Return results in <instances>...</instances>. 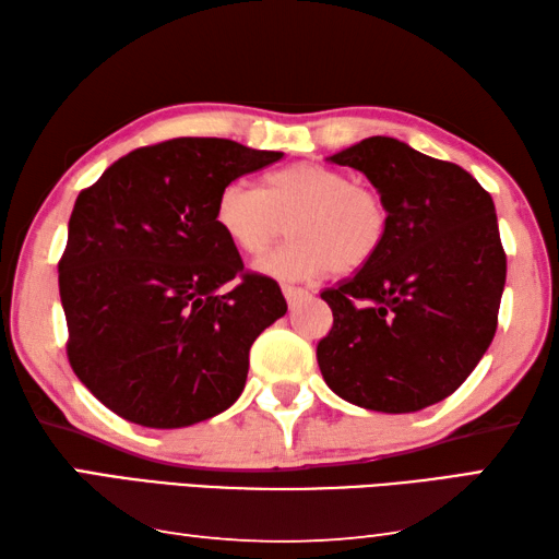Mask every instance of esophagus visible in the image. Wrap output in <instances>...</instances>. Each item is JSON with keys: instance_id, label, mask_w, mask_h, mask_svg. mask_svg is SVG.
Here are the masks:
<instances>
[{"instance_id": "34e87169", "label": "esophagus", "mask_w": 559, "mask_h": 559, "mask_svg": "<svg viewBox=\"0 0 559 559\" xmlns=\"http://www.w3.org/2000/svg\"><path fill=\"white\" fill-rule=\"evenodd\" d=\"M283 296H286V300H288V306L290 308H298L302 300H308L312 293L310 290H306V288H296V286H283Z\"/></svg>"}]
</instances>
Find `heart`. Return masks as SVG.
<instances>
[{
  "label": "heart",
  "mask_w": 559,
  "mask_h": 559,
  "mask_svg": "<svg viewBox=\"0 0 559 559\" xmlns=\"http://www.w3.org/2000/svg\"><path fill=\"white\" fill-rule=\"evenodd\" d=\"M215 222L249 257L266 253L286 231V247L259 261V271L281 281H306L324 271L352 273L377 257L389 231V212L369 186L320 164L273 170L261 190L235 180L219 190Z\"/></svg>",
  "instance_id": "b5f03b06"
}]
</instances>
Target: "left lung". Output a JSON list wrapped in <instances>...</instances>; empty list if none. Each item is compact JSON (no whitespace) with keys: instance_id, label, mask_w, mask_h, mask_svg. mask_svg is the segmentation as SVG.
Returning <instances> with one entry per match:
<instances>
[{"instance_id":"1","label":"left lung","mask_w":559,"mask_h":559,"mask_svg":"<svg viewBox=\"0 0 559 559\" xmlns=\"http://www.w3.org/2000/svg\"><path fill=\"white\" fill-rule=\"evenodd\" d=\"M328 160L367 176L389 231L367 266L322 293L334 318L318 344L322 379L359 408L423 411L460 389L493 340L506 286L493 200L464 168L391 136Z\"/></svg>"}]
</instances>
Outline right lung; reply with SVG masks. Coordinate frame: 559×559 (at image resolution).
I'll use <instances>...</instances> for the list:
<instances>
[{"mask_svg":"<svg viewBox=\"0 0 559 559\" xmlns=\"http://www.w3.org/2000/svg\"><path fill=\"white\" fill-rule=\"evenodd\" d=\"M278 158L229 139H170L78 195L58 263L68 359L119 418L188 428L245 391L253 340L288 306L276 281L245 271L215 202Z\"/></svg>","mask_w":559,"mask_h":559,"instance_id":"right-lung-1","label":"right lung"}]
</instances>
